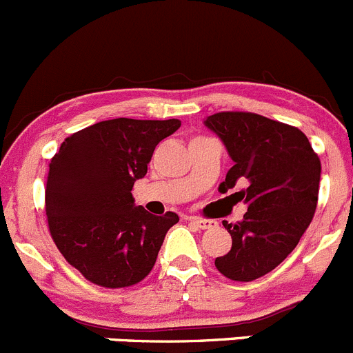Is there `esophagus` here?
Instances as JSON below:
<instances>
[{
	"label": "esophagus",
	"instance_id": "34e87169",
	"mask_svg": "<svg viewBox=\"0 0 353 353\" xmlns=\"http://www.w3.org/2000/svg\"><path fill=\"white\" fill-rule=\"evenodd\" d=\"M190 221L194 223L197 228L201 230H209V228H214L216 221H211V219H201V218H190Z\"/></svg>",
	"mask_w": 353,
	"mask_h": 353
}]
</instances>
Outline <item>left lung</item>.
<instances>
[{
	"mask_svg": "<svg viewBox=\"0 0 353 353\" xmlns=\"http://www.w3.org/2000/svg\"><path fill=\"white\" fill-rule=\"evenodd\" d=\"M205 127L219 135L235 165L219 190L247 183L240 223L223 221L232 235L228 254L214 266L233 281H254L283 263L312 221L321 161L302 130L249 111H221Z\"/></svg>",
	"mask_w": 353,
	"mask_h": 353,
	"instance_id": "obj_1",
	"label": "left lung"
}]
</instances>
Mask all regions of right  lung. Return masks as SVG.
<instances>
[{
  "label": "right lung",
  "mask_w": 353,
  "mask_h": 353,
  "mask_svg": "<svg viewBox=\"0 0 353 353\" xmlns=\"http://www.w3.org/2000/svg\"><path fill=\"white\" fill-rule=\"evenodd\" d=\"M180 120L114 118L65 139L50 163L46 216L70 266L103 288L137 285L154 268L175 212L135 208V180L148 173L156 145Z\"/></svg>",
  "instance_id": "obj_1"
}]
</instances>
